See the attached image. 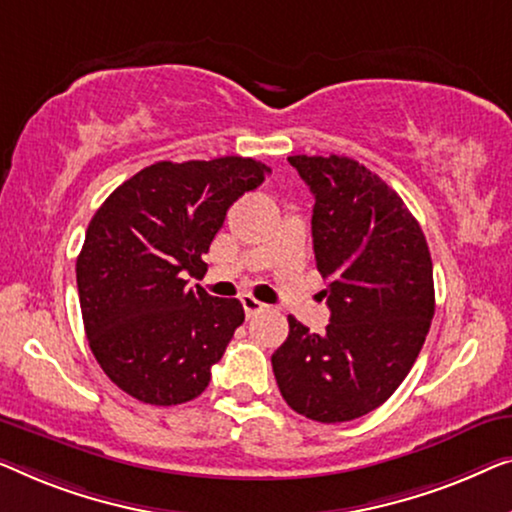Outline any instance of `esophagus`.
Here are the masks:
<instances>
[{
    "label": "esophagus",
    "mask_w": 512,
    "mask_h": 512,
    "mask_svg": "<svg viewBox=\"0 0 512 512\" xmlns=\"http://www.w3.org/2000/svg\"><path fill=\"white\" fill-rule=\"evenodd\" d=\"M241 304H243V311H246L248 318H253V315H257L259 311H264V308H266V304H262V301H257L255 297H250V294H243Z\"/></svg>",
    "instance_id": "34e87169"
}]
</instances>
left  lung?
<instances>
[{
	"label": "left lung",
	"mask_w": 512,
	"mask_h": 512,
	"mask_svg": "<svg viewBox=\"0 0 512 512\" xmlns=\"http://www.w3.org/2000/svg\"><path fill=\"white\" fill-rule=\"evenodd\" d=\"M311 187L315 264L327 280L325 334L287 318L271 355L287 406L315 422H348L392 397L434 318L427 239L397 192L350 157L292 155Z\"/></svg>",
	"instance_id": "8db88e82"
}]
</instances>
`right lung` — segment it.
<instances>
[{"instance_id": "1", "label": "right lung", "mask_w": 512, "mask_h": 512, "mask_svg": "<svg viewBox=\"0 0 512 512\" xmlns=\"http://www.w3.org/2000/svg\"><path fill=\"white\" fill-rule=\"evenodd\" d=\"M250 157L155 162L109 194L90 220L76 283L90 350L122 392L153 406L199 397L236 327L239 299L187 287L206 271L229 206L264 183Z\"/></svg>"}]
</instances>
